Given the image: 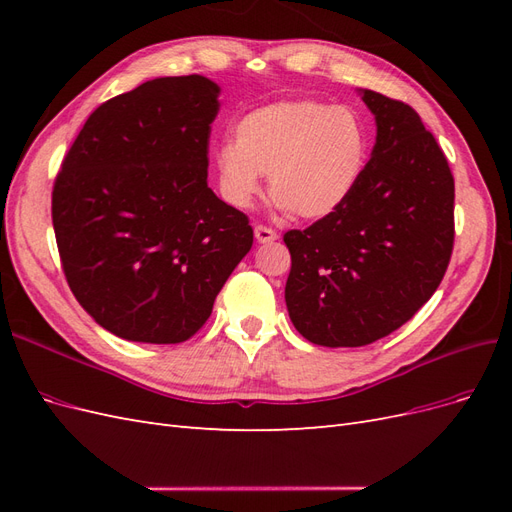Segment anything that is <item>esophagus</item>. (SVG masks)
<instances>
[{
	"label": "esophagus",
	"instance_id": "34e87169",
	"mask_svg": "<svg viewBox=\"0 0 512 512\" xmlns=\"http://www.w3.org/2000/svg\"><path fill=\"white\" fill-rule=\"evenodd\" d=\"M254 235L260 243H273L277 239V232L265 224H256L254 226Z\"/></svg>",
	"mask_w": 512,
	"mask_h": 512
}]
</instances>
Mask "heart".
<instances>
[{"label": "heart", "instance_id": "1", "mask_svg": "<svg viewBox=\"0 0 512 512\" xmlns=\"http://www.w3.org/2000/svg\"><path fill=\"white\" fill-rule=\"evenodd\" d=\"M369 158L359 113L318 100L254 108L235 126V143L215 149V173L228 205L243 209L269 175V194L294 218L320 220L342 207Z\"/></svg>", "mask_w": 512, "mask_h": 512}]
</instances>
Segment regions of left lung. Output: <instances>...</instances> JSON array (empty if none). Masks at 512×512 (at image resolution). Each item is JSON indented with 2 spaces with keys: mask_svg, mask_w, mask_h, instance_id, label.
<instances>
[{
  "mask_svg": "<svg viewBox=\"0 0 512 512\" xmlns=\"http://www.w3.org/2000/svg\"><path fill=\"white\" fill-rule=\"evenodd\" d=\"M376 145L346 203L288 230L286 305L305 339L356 348L391 335L438 290L455 243V179L412 106L365 89Z\"/></svg>",
  "mask_w": 512,
  "mask_h": 512,
  "instance_id": "left-lung-1",
  "label": "left lung"
}]
</instances>
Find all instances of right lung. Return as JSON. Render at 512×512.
Returning <instances> with one entry per match:
<instances>
[{
	"mask_svg": "<svg viewBox=\"0 0 512 512\" xmlns=\"http://www.w3.org/2000/svg\"><path fill=\"white\" fill-rule=\"evenodd\" d=\"M220 87L164 76L100 104L53 183L61 269L100 327L143 344L196 335L250 252V218L207 185Z\"/></svg>",
	"mask_w": 512,
	"mask_h": 512,
	"instance_id": "obj_1",
	"label": "right lung"
}]
</instances>
